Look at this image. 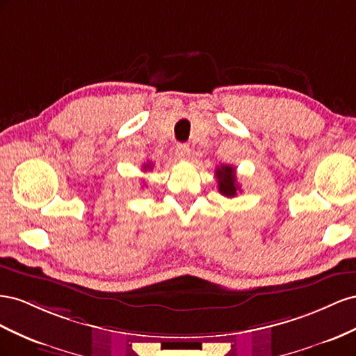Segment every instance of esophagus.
I'll use <instances>...</instances> for the list:
<instances>
[{
  "mask_svg": "<svg viewBox=\"0 0 356 356\" xmlns=\"http://www.w3.org/2000/svg\"><path fill=\"white\" fill-rule=\"evenodd\" d=\"M189 155H191V149H189L188 145H185V143L184 145H177V147H176V156L179 159H188Z\"/></svg>",
  "mask_w": 356,
  "mask_h": 356,
  "instance_id": "34e87169",
  "label": "esophagus"
}]
</instances>
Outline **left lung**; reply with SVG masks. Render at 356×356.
<instances>
[{
	"label": "left lung",
	"mask_w": 356,
	"mask_h": 356,
	"mask_svg": "<svg viewBox=\"0 0 356 356\" xmlns=\"http://www.w3.org/2000/svg\"><path fill=\"white\" fill-rule=\"evenodd\" d=\"M216 177H218V188L222 195L232 198L237 195L240 186L237 185L236 177V168L231 165H220L216 168Z\"/></svg>",
	"instance_id": "8db88e82"
}]
</instances>
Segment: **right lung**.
<instances>
[{
    "label": "right lung",
    "instance_id": "add662e5",
    "mask_svg": "<svg viewBox=\"0 0 356 356\" xmlns=\"http://www.w3.org/2000/svg\"><path fill=\"white\" fill-rule=\"evenodd\" d=\"M143 168H145V170H150V168H152V164H150V162H147V164H145V165H143Z\"/></svg>",
    "mask_w": 356,
    "mask_h": 356
}]
</instances>
